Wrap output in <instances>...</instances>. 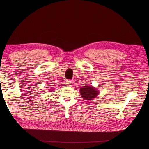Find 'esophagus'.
<instances>
[{
	"label": "esophagus",
	"instance_id": "1",
	"mask_svg": "<svg viewBox=\"0 0 149 149\" xmlns=\"http://www.w3.org/2000/svg\"><path fill=\"white\" fill-rule=\"evenodd\" d=\"M71 81L70 80H66V84L67 85H70V84H71Z\"/></svg>",
	"mask_w": 149,
	"mask_h": 149
}]
</instances>
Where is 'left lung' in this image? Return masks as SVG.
Returning a JSON list of instances; mask_svg holds the SVG:
<instances>
[{
    "mask_svg": "<svg viewBox=\"0 0 149 149\" xmlns=\"http://www.w3.org/2000/svg\"><path fill=\"white\" fill-rule=\"evenodd\" d=\"M80 94L81 95L84 100L90 101L96 97L99 94L98 90L91 86H85L79 89Z\"/></svg>",
    "mask_w": 149,
    "mask_h": 149,
    "instance_id": "1",
    "label": "left lung"
}]
</instances>
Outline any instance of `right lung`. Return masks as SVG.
I'll return each mask as SVG.
<instances>
[{"mask_svg": "<svg viewBox=\"0 0 149 149\" xmlns=\"http://www.w3.org/2000/svg\"><path fill=\"white\" fill-rule=\"evenodd\" d=\"M49 91H50V92H52V91H53V90H49Z\"/></svg>", "mask_w": 149, "mask_h": 149, "instance_id": "add662e5", "label": "right lung"}]
</instances>
